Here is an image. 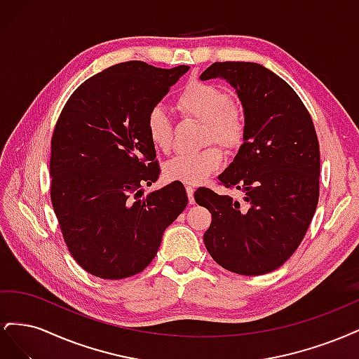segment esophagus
<instances>
[{
    "mask_svg": "<svg viewBox=\"0 0 359 359\" xmlns=\"http://www.w3.org/2000/svg\"><path fill=\"white\" fill-rule=\"evenodd\" d=\"M186 191H187V196H189V202L193 205V203H194V189L190 187V186H187V187H186Z\"/></svg>",
    "mask_w": 359,
    "mask_h": 359,
    "instance_id": "esophagus-1",
    "label": "esophagus"
}]
</instances>
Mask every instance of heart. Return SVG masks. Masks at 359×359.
Listing matches in <instances>:
<instances>
[{"label": "heart", "mask_w": 359, "mask_h": 359, "mask_svg": "<svg viewBox=\"0 0 359 359\" xmlns=\"http://www.w3.org/2000/svg\"><path fill=\"white\" fill-rule=\"evenodd\" d=\"M177 107L182 115L203 121V144L214 140L227 151L243 145L247 130L244 107L231 100L223 86L191 81L178 94ZM145 128L151 145L161 153H169L173 144V123L163 107H151L145 118ZM222 163V149L211 145L196 153H184L170 158L163 166V175L169 181L201 184L219 170Z\"/></svg>", "instance_id": "1"}]
</instances>
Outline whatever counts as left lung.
Returning a JSON list of instances; mask_svg holds the SVG:
<instances>
[{
    "label": "left lung",
    "instance_id": "1",
    "mask_svg": "<svg viewBox=\"0 0 359 359\" xmlns=\"http://www.w3.org/2000/svg\"><path fill=\"white\" fill-rule=\"evenodd\" d=\"M214 78L233 86L245 112L244 142L219 175L224 187L244 193V202L198 189L194 199L212 215L203 243L224 269L266 274L295 253L316 211L318 135L298 94L260 64L214 62L201 79Z\"/></svg>",
    "mask_w": 359,
    "mask_h": 359
}]
</instances>
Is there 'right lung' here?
<instances>
[{"instance_id": "add662e5", "label": "right lung", "mask_w": 359, "mask_h": 359, "mask_svg": "<svg viewBox=\"0 0 359 359\" xmlns=\"http://www.w3.org/2000/svg\"><path fill=\"white\" fill-rule=\"evenodd\" d=\"M189 66L127 61L79 85L50 142V201L70 255L86 273L132 277L157 255L187 206L180 181L144 196L160 175L145 118Z\"/></svg>"}]
</instances>
